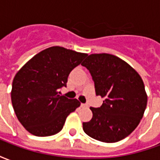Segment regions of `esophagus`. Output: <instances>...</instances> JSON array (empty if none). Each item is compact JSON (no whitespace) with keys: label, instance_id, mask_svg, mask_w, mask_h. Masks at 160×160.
<instances>
[{"label":"esophagus","instance_id":"1","mask_svg":"<svg viewBox=\"0 0 160 160\" xmlns=\"http://www.w3.org/2000/svg\"><path fill=\"white\" fill-rule=\"evenodd\" d=\"M81 107H83V108H87L88 107V105L86 104H81Z\"/></svg>","mask_w":160,"mask_h":160}]
</instances>
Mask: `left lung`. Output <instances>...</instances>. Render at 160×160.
<instances>
[{"label":"left lung","instance_id":"1","mask_svg":"<svg viewBox=\"0 0 160 160\" xmlns=\"http://www.w3.org/2000/svg\"><path fill=\"white\" fill-rule=\"evenodd\" d=\"M81 65L89 70L98 96V108L91 107L92 118L83 122L84 132L98 141L112 143L136 128L148 104L140 74L123 60L111 54H92Z\"/></svg>","mask_w":160,"mask_h":160}]
</instances>
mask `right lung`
<instances>
[{"mask_svg":"<svg viewBox=\"0 0 160 160\" xmlns=\"http://www.w3.org/2000/svg\"><path fill=\"white\" fill-rule=\"evenodd\" d=\"M87 56L53 46L29 60L12 80L11 100L16 117L29 133L49 136L62 129L68 116L80 103L60 96L70 72Z\"/></svg>","mask_w":160,"mask_h":160,"instance_id":"1","label":"right lung"}]
</instances>
